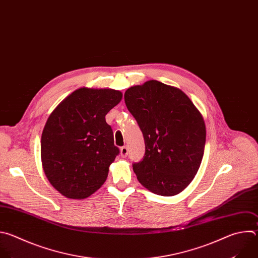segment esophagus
<instances>
[{
  "instance_id": "esophagus-1",
  "label": "esophagus",
  "mask_w": 258,
  "mask_h": 258,
  "mask_svg": "<svg viewBox=\"0 0 258 258\" xmlns=\"http://www.w3.org/2000/svg\"><path fill=\"white\" fill-rule=\"evenodd\" d=\"M120 152H121V157H122V158H126L127 154H128V147H127V146L121 147Z\"/></svg>"
}]
</instances>
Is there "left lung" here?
I'll return each instance as SVG.
<instances>
[{
	"mask_svg": "<svg viewBox=\"0 0 258 258\" xmlns=\"http://www.w3.org/2000/svg\"><path fill=\"white\" fill-rule=\"evenodd\" d=\"M124 97L144 137L143 160L133 164L138 181L154 194H179L202 161L207 137L202 115L181 89L157 80L128 88Z\"/></svg>",
	"mask_w": 258,
	"mask_h": 258,
	"instance_id": "8db88e82",
	"label": "left lung"
}]
</instances>
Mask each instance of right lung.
Instances as JSON below:
<instances>
[{
  "label": "right lung",
  "instance_id": "right-lung-1",
  "mask_svg": "<svg viewBox=\"0 0 258 258\" xmlns=\"http://www.w3.org/2000/svg\"><path fill=\"white\" fill-rule=\"evenodd\" d=\"M122 96L115 89L81 87L48 116L40 140L42 169L65 197L84 199L107 180L119 148L106 115Z\"/></svg>",
  "mask_w": 258,
  "mask_h": 258
}]
</instances>
